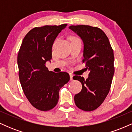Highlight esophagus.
Instances as JSON below:
<instances>
[{"label":"esophagus","mask_w":132,"mask_h":132,"mask_svg":"<svg viewBox=\"0 0 132 132\" xmlns=\"http://www.w3.org/2000/svg\"><path fill=\"white\" fill-rule=\"evenodd\" d=\"M69 76H70V79L72 81V80H73V75H72V74L70 73L69 74Z\"/></svg>","instance_id":"34e87169"}]
</instances>
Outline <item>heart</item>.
<instances>
[{
  "label": "heart",
  "mask_w": 132,
  "mask_h": 132,
  "mask_svg": "<svg viewBox=\"0 0 132 132\" xmlns=\"http://www.w3.org/2000/svg\"><path fill=\"white\" fill-rule=\"evenodd\" d=\"M72 39H77V38H72Z\"/></svg>",
  "instance_id": "obj_1"
}]
</instances>
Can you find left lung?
I'll return each mask as SVG.
<instances>
[{"mask_svg": "<svg viewBox=\"0 0 132 132\" xmlns=\"http://www.w3.org/2000/svg\"><path fill=\"white\" fill-rule=\"evenodd\" d=\"M84 43L83 63L89 71L88 78L75 76L73 79L81 82L82 88L75 95L76 105L84 111L99 107L109 92L114 74V56L109 40L99 28L89 25H71Z\"/></svg>", "mask_w": 132, "mask_h": 132, "instance_id": "8db88e82", "label": "left lung"}]
</instances>
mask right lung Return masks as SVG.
<instances>
[{
	"label": "right lung",
	"mask_w": 132,
	"mask_h": 132,
	"mask_svg": "<svg viewBox=\"0 0 132 132\" xmlns=\"http://www.w3.org/2000/svg\"><path fill=\"white\" fill-rule=\"evenodd\" d=\"M67 24L35 27L24 37L17 56L19 76L25 96L33 107L42 111L54 108L59 91L69 81L66 72L50 71L46 61L52 58V46Z\"/></svg>",
	"instance_id": "1"
}]
</instances>
